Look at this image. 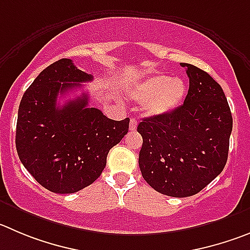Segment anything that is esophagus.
I'll return each mask as SVG.
<instances>
[{"mask_svg": "<svg viewBox=\"0 0 250 250\" xmlns=\"http://www.w3.org/2000/svg\"><path fill=\"white\" fill-rule=\"evenodd\" d=\"M137 125H138V121L136 118H130L129 121V129L130 130H136L137 129Z\"/></svg>", "mask_w": 250, "mask_h": 250, "instance_id": "1", "label": "esophagus"}]
</instances>
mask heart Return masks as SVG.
<instances>
[{
    "mask_svg": "<svg viewBox=\"0 0 250 250\" xmlns=\"http://www.w3.org/2000/svg\"><path fill=\"white\" fill-rule=\"evenodd\" d=\"M188 86L180 78L167 74H154L138 81L128 91V99L144 102V112L151 117L174 111L183 104Z\"/></svg>",
    "mask_w": 250,
    "mask_h": 250,
    "instance_id": "heart-1",
    "label": "heart"
}]
</instances>
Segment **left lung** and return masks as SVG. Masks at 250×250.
Returning <instances> with one entry per match:
<instances>
[{
    "instance_id": "1",
    "label": "left lung",
    "mask_w": 250,
    "mask_h": 250,
    "mask_svg": "<svg viewBox=\"0 0 250 250\" xmlns=\"http://www.w3.org/2000/svg\"><path fill=\"white\" fill-rule=\"evenodd\" d=\"M184 104L138 125L143 138L139 167L155 191L171 197L200 192L222 172L228 158L233 120L220 83L191 64Z\"/></svg>"
}]
</instances>
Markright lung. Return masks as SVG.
<instances>
[{
	"mask_svg": "<svg viewBox=\"0 0 250 250\" xmlns=\"http://www.w3.org/2000/svg\"><path fill=\"white\" fill-rule=\"evenodd\" d=\"M92 80L70 59L43 70L27 88L18 109L16 148L30 175L46 190L72 193L99 179L109 149L122 141L129 118L109 120L88 107L87 93L58 106L59 93Z\"/></svg>",
	"mask_w": 250,
	"mask_h": 250,
	"instance_id": "right-lung-1",
	"label": "right lung"
}]
</instances>
